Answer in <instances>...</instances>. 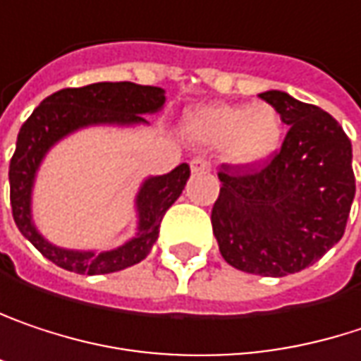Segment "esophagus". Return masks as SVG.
Returning a JSON list of instances; mask_svg holds the SVG:
<instances>
[{
	"label": "esophagus",
	"mask_w": 361,
	"mask_h": 361,
	"mask_svg": "<svg viewBox=\"0 0 361 361\" xmlns=\"http://www.w3.org/2000/svg\"><path fill=\"white\" fill-rule=\"evenodd\" d=\"M209 168H212L209 159H205V158L191 159V170H193V172H207Z\"/></svg>",
	"instance_id": "obj_1"
}]
</instances>
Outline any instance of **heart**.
Returning a JSON list of instances; mask_svg holds the SVG:
<instances>
[{"label":"heart","mask_w":361,"mask_h":361,"mask_svg":"<svg viewBox=\"0 0 361 361\" xmlns=\"http://www.w3.org/2000/svg\"><path fill=\"white\" fill-rule=\"evenodd\" d=\"M187 133L203 145L224 147L233 164L251 166L268 159L281 145L283 122L274 108L214 104L187 118Z\"/></svg>","instance_id":"heart-1"}]
</instances>
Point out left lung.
I'll list each match as a JSON object with an SVG mask.
<instances>
[{
	"label": "left lung",
	"mask_w": 361,
	"mask_h": 361,
	"mask_svg": "<svg viewBox=\"0 0 361 361\" xmlns=\"http://www.w3.org/2000/svg\"><path fill=\"white\" fill-rule=\"evenodd\" d=\"M259 97L289 130L266 161L220 166L212 228L233 268L287 276L318 262L345 233L355 195L351 141L318 106L283 91Z\"/></svg>",
	"instance_id": "1"
}]
</instances>
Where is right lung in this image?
I'll return each instance as SVG.
<instances>
[{
  "label": "right lung",
  "instance_id": "add662e5",
  "mask_svg": "<svg viewBox=\"0 0 361 361\" xmlns=\"http://www.w3.org/2000/svg\"><path fill=\"white\" fill-rule=\"evenodd\" d=\"M164 89L135 82H93L87 87L62 89L41 102L23 124L16 152L10 159V203L12 216L24 237L56 266L76 274H110L139 264L152 251L166 209L176 202L191 176L189 164L176 166L164 176L147 178L137 195L139 233L122 247L93 253L70 251L47 243L30 220V189L35 172L47 149L64 135L89 124H135L145 122L141 114L164 106Z\"/></svg>",
  "mask_w": 361,
  "mask_h": 361
}]
</instances>
